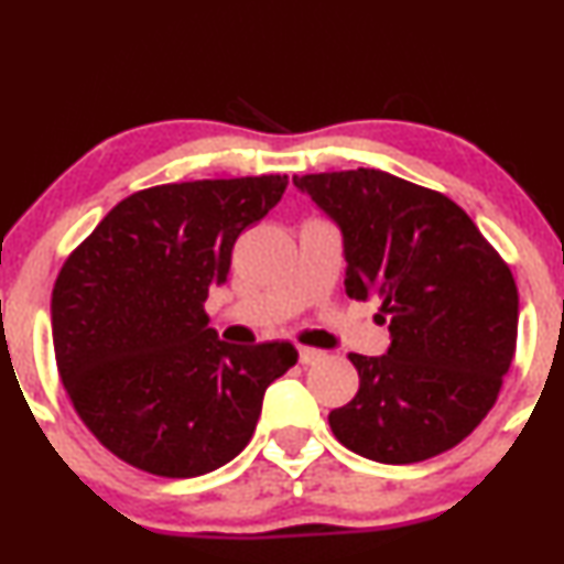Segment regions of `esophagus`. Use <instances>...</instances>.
Returning a JSON list of instances; mask_svg holds the SVG:
<instances>
[{
    "label": "esophagus",
    "instance_id": "obj_1",
    "mask_svg": "<svg viewBox=\"0 0 564 564\" xmlns=\"http://www.w3.org/2000/svg\"><path fill=\"white\" fill-rule=\"evenodd\" d=\"M325 359V351L323 349H315V347H300V362L302 365H317Z\"/></svg>",
    "mask_w": 564,
    "mask_h": 564
}]
</instances>
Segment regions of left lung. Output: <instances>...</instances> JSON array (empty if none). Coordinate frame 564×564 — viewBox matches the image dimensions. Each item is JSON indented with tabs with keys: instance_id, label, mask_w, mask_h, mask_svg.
I'll use <instances>...</instances> for the list:
<instances>
[{
	"instance_id": "8db88e82",
	"label": "left lung",
	"mask_w": 564,
	"mask_h": 564,
	"mask_svg": "<svg viewBox=\"0 0 564 564\" xmlns=\"http://www.w3.org/2000/svg\"><path fill=\"white\" fill-rule=\"evenodd\" d=\"M344 236L351 300H381L391 347L351 351L359 391L328 415L351 452L412 465L452 449L497 402L518 344L510 264L449 196L397 175H294Z\"/></svg>"
}]
</instances>
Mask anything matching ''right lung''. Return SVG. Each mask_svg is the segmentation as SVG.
I'll list each match as a JSON object with an SVG mask.
<instances>
[{
    "label": "right lung",
    "mask_w": 564,
    "mask_h": 564,
    "mask_svg": "<svg viewBox=\"0 0 564 564\" xmlns=\"http://www.w3.org/2000/svg\"><path fill=\"white\" fill-rule=\"evenodd\" d=\"M289 175L162 183L118 202L73 249L52 291L59 378L115 457L194 478L249 444L264 389L294 344L236 347L207 328L243 228L281 202Z\"/></svg>",
    "instance_id": "1"
}]
</instances>
